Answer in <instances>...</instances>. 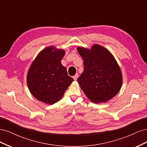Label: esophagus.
Returning a JSON list of instances; mask_svg holds the SVG:
<instances>
[{
	"instance_id": "34e87169",
	"label": "esophagus",
	"mask_w": 147,
	"mask_h": 147,
	"mask_svg": "<svg viewBox=\"0 0 147 147\" xmlns=\"http://www.w3.org/2000/svg\"><path fill=\"white\" fill-rule=\"evenodd\" d=\"M78 74H75V75H74V76L73 77V78L74 79V80L76 81L77 80V78H78Z\"/></svg>"
}]
</instances>
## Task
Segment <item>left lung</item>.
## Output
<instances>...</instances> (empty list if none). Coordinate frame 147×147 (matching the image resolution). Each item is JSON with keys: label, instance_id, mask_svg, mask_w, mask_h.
Segmentation results:
<instances>
[{"label": "left lung", "instance_id": "obj_1", "mask_svg": "<svg viewBox=\"0 0 147 147\" xmlns=\"http://www.w3.org/2000/svg\"><path fill=\"white\" fill-rule=\"evenodd\" d=\"M83 59L84 70L77 82L91 102H106L121 90L123 75L121 69L110 51L99 44L90 49L77 47Z\"/></svg>", "mask_w": 147, "mask_h": 147}]
</instances>
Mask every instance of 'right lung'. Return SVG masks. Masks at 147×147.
<instances>
[{
	"label": "right lung",
	"mask_w": 147,
	"mask_h": 147,
	"mask_svg": "<svg viewBox=\"0 0 147 147\" xmlns=\"http://www.w3.org/2000/svg\"><path fill=\"white\" fill-rule=\"evenodd\" d=\"M63 49L55 46L44 48L31 64L27 74V84L32 96L43 103L58 102L74 79L61 64L65 55Z\"/></svg>",
	"instance_id": "obj_1"
}]
</instances>
